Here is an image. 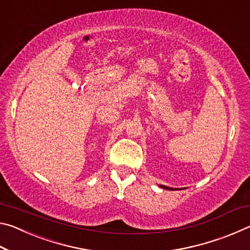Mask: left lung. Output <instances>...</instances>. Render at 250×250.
Here are the masks:
<instances>
[{
	"mask_svg": "<svg viewBox=\"0 0 250 250\" xmlns=\"http://www.w3.org/2000/svg\"><path fill=\"white\" fill-rule=\"evenodd\" d=\"M160 188H166V189H168V191H172V189H176V188H168V186H166V185H160Z\"/></svg>",
	"mask_w": 250,
	"mask_h": 250,
	"instance_id": "left-lung-1",
	"label": "left lung"
}]
</instances>
